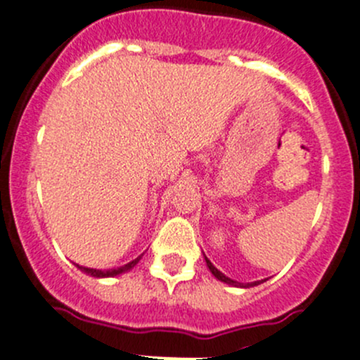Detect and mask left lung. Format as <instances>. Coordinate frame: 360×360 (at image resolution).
Instances as JSON below:
<instances>
[{
  "mask_svg": "<svg viewBox=\"0 0 360 360\" xmlns=\"http://www.w3.org/2000/svg\"><path fill=\"white\" fill-rule=\"evenodd\" d=\"M205 263H207V266H209V270H210V271H212V275H214V277H216V278H217V281L224 282V284H230V285H240V288H249V285H257V284H259V282H252V284H248V285H242V284H238V282H235V281H231V278H228V277H226V275H224V274H221V271H219V270H217V268H216V266H214V264H212V263H210V261H209V259H207V257H205ZM261 282H263V281H261Z\"/></svg>",
  "mask_w": 360,
  "mask_h": 360,
  "instance_id": "8db88e82",
  "label": "left lung"
}]
</instances>
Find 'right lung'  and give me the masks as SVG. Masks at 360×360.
Instances as JSON below:
<instances>
[{"mask_svg": "<svg viewBox=\"0 0 360 360\" xmlns=\"http://www.w3.org/2000/svg\"><path fill=\"white\" fill-rule=\"evenodd\" d=\"M141 257H143V256L136 257V259H134V261H130V263L123 264V266H120V268H111V270H96V268H85V266H79V264H76V266H78L82 271H85V274L92 275V277H97V278H103V277H116V275L125 274V271L132 270V268L136 266L137 263H139Z\"/></svg>", "mask_w": 360, "mask_h": 360, "instance_id": "1", "label": "right lung"}]
</instances>
